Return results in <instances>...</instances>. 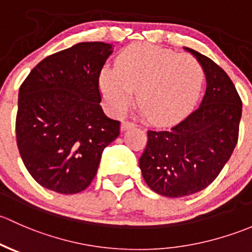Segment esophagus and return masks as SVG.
Listing matches in <instances>:
<instances>
[{
    "mask_svg": "<svg viewBox=\"0 0 252 252\" xmlns=\"http://www.w3.org/2000/svg\"><path fill=\"white\" fill-rule=\"evenodd\" d=\"M136 125H134L133 123H131V121H123V124H121V129H123V131H126V129L132 128V127Z\"/></svg>",
    "mask_w": 252,
    "mask_h": 252,
    "instance_id": "obj_1",
    "label": "esophagus"
}]
</instances>
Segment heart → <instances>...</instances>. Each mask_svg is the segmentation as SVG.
I'll use <instances>...</instances> for the list:
<instances>
[{"label": "heart", "mask_w": 252, "mask_h": 252, "mask_svg": "<svg viewBox=\"0 0 252 252\" xmlns=\"http://www.w3.org/2000/svg\"><path fill=\"white\" fill-rule=\"evenodd\" d=\"M118 68L103 66L99 88L109 110L120 115L137 102L154 123H171L195 103L204 82V70L189 54L132 43L119 54Z\"/></svg>", "instance_id": "b5f03b06"}]
</instances>
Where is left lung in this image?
Wrapping results in <instances>:
<instances>
[{"instance_id": "8db88e82", "label": "left lung", "mask_w": 252, "mask_h": 252, "mask_svg": "<svg viewBox=\"0 0 252 252\" xmlns=\"http://www.w3.org/2000/svg\"><path fill=\"white\" fill-rule=\"evenodd\" d=\"M206 91L200 105L167 129H149L139 167L152 190L181 198L210 186L229 160L239 137L242 99L221 66L194 49Z\"/></svg>"}]
</instances>
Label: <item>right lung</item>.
Masks as SVG:
<instances>
[{"mask_svg":"<svg viewBox=\"0 0 252 252\" xmlns=\"http://www.w3.org/2000/svg\"><path fill=\"white\" fill-rule=\"evenodd\" d=\"M113 45L81 42L48 56L19 88L17 144L33 180L59 194L85 190L120 121L103 111L99 72Z\"/></svg>","mask_w":252,"mask_h":252,"instance_id":"add662e5","label":"right lung"}]
</instances>
